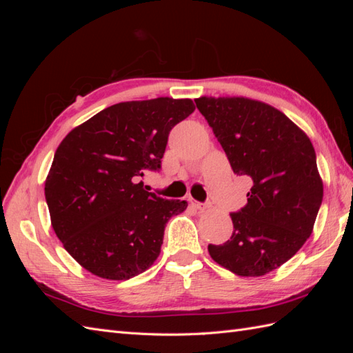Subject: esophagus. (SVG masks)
<instances>
[{"instance_id":"34e87169","label":"esophagus","mask_w":353,"mask_h":353,"mask_svg":"<svg viewBox=\"0 0 353 353\" xmlns=\"http://www.w3.org/2000/svg\"><path fill=\"white\" fill-rule=\"evenodd\" d=\"M191 205L197 208L199 210H206L210 208V203H200V201H191Z\"/></svg>"}]
</instances>
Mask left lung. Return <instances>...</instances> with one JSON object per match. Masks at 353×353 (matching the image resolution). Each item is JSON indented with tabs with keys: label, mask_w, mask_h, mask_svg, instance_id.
I'll return each mask as SVG.
<instances>
[{
	"label": "left lung",
	"mask_w": 353,
	"mask_h": 353,
	"mask_svg": "<svg viewBox=\"0 0 353 353\" xmlns=\"http://www.w3.org/2000/svg\"><path fill=\"white\" fill-rule=\"evenodd\" d=\"M196 101L239 176H249L248 203L231 212L234 231L209 244L212 259L241 276L279 268L302 248L323 203V181L307 135L272 105L243 97Z\"/></svg>",
	"instance_id": "1"
}]
</instances>
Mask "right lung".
Returning <instances> with one entry per match:
<instances>
[{"instance_id": "1", "label": "right lung", "mask_w": 353, "mask_h": 353, "mask_svg": "<svg viewBox=\"0 0 353 353\" xmlns=\"http://www.w3.org/2000/svg\"><path fill=\"white\" fill-rule=\"evenodd\" d=\"M194 109L188 99L119 103L59 145L46 181L51 225L91 274L128 280L157 259L166 222L187 201L148 193L140 178L159 172L170 130Z\"/></svg>"}]
</instances>
